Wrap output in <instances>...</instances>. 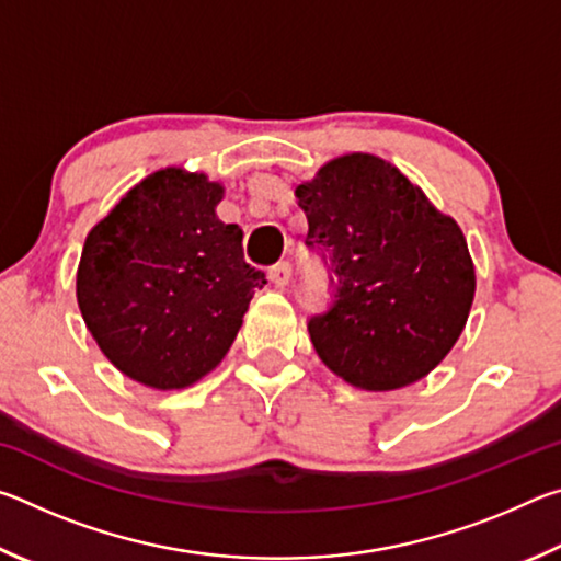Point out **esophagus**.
I'll list each match as a JSON object with an SVG mask.
<instances>
[{"label": "esophagus", "mask_w": 561, "mask_h": 561, "mask_svg": "<svg viewBox=\"0 0 561 561\" xmlns=\"http://www.w3.org/2000/svg\"><path fill=\"white\" fill-rule=\"evenodd\" d=\"M270 279L277 284V287H287L289 279H291V264L289 262L274 264V267L270 270Z\"/></svg>", "instance_id": "1"}]
</instances>
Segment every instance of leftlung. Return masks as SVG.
Instances as JSON below:
<instances>
[{
    "label": "left lung",
    "mask_w": 561,
    "mask_h": 561,
    "mask_svg": "<svg viewBox=\"0 0 561 561\" xmlns=\"http://www.w3.org/2000/svg\"><path fill=\"white\" fill-rule=\"evenodd\" d=\"M304 244L329 264L334 301L309 319L319 358L364 391L428 376L462 334L474 267L462 230L401 170L368 153L297 187Z\"/></svg>",
    "instance_id": "left-lung-1"
}]
</instances>
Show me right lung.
<instances>
[{
	"instance_id": "obj_1",
	"label": "right lung",
	"mask_w": 561,
	"mask_h": 561,
	"mask_svg": "<svg viewBox=\"0 0 561 561\" xmlns=\"http://www.w3.org/2000/svg\"><path fill=\"white\" fill-rule=\"evenodd\" d=\"M222 185L165 168L130 187L83 244L76 299L103 354L133 381L173 391L230 351L264 272L215 215Z\"/></svg>"
}]
</instances>
